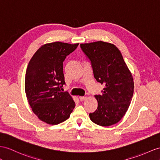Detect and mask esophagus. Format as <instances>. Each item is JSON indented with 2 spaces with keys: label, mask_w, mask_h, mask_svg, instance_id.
Listing matches in <instances>:
<instances>
[{
  "label": "esophagus",
  "mask_w": 160,
  "mask_h": 160,
  "mask_svg": "<svg viewBox=\"0 0 160 160\" xmlns=\"http://www.w3.org/2000/svg\"><path fill=\"white\" fill-rule=\"evenodd\" d=\"M79 99H80L81 101H83V100L87 99V97L86 96H80L79 97Z\"/></svg>",
  "instance_id": "esophagus-1"
}]
</instances>
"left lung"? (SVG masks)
I'll list each match as a JSON object with an SVG mask.
<instances>
[{"mask_svg": "<svg viewBox=\"0 0 160 160\" xmlns=\"http://www.w3.org/2000/svg\"><path fill=\"white\" fill-rule=\"evenodd\" d=\"M81 48L90 60L93 76L104 85L101 95H96L98 108L89 118L101 126L115 124L126 114L134 93L132 73L119 49L103 41L82 43Z\"/></svg>", "mask_w": 160, "mask_h": 160, "instance_id": "left-lung-1", "label": "left lung"}]
</instances>
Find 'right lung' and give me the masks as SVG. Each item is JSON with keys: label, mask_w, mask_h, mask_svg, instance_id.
<instances>
[{"label": "right lung", "mask_w": 160, "mask_h": 160, "mask_svg": "<svg viewBox=\"0 0 160 160\" xmlns=\"http://www.w3.org/2000/svg\"><path fill=\"white\" fill-rule=\"evenodd\" d=\"M79 43L53 42L42 45L30 60L25 77V92L38 119L56 125L69 118L75 107L72 97L61 89L65 84L63 62Z\"/></svg>", "instance_id": "obj_1"}]
</instances>
